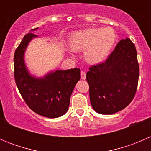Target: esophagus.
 Wrapping results in <instances>:
<instances>
[{"instance_id":"obj_1","label":"esophagus","mask_w":151,"mask_h":151,"mask_svg":"<svg viewBox=\"0 0 151 151\" xmlns=\"http://www.w3.org/2000/svg\"><path fill=\"white\" fill-rule=\"evenodd\" d=\"M80 76H81L82 80H85V79H86V74H85V71H81V72H80Z\"/></svg>"}]
</instances>
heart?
I'll use <instances>...</instances> for the list:
<instances>
[{
  "label": "heart",
  "mask_w": 151,
  "mask_h": 151,
  "mask_svg": "<svg viewBox=\"0 0 151 151\" xmlns=\"http://www.w3.org/2000/svg\"><path fill=\"white\" fill-rule=\"evenodd\" d=\"M116 40L117 34L112 28H91L73 33L70 47L74 52L85 51V60L97 64L106 60Z\"/></svg>",
  "instance_id": "obj_1"
}]
</instances>
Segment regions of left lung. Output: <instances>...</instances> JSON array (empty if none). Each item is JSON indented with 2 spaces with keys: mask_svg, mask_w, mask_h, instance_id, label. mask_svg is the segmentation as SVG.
<instances>
[{
  "mask_svg": "<svg viewBox=\"0 0 151 151\" xmlns=\"http://www.w3.org/2000/svg\"><path fill=\"white\" fill-rule=\"evenodd\" d=\"M139 69L134 45L126 38L118 42L102 63L87 72L90 100L94 110L112 115L122 110L136 93Z\"/></svg>",
  "mask_w": 151,
  "mask_h": 151,
  "instance_id": "1",
  "label": "left lung"
}]
</instances>
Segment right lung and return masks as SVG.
I'll list each match as a JSON object with an SVG mask.
<instances>
[{"label": "right lung", "instance_id": "add662e5", "mask_svg": "<svg viewBox=\"0 0 151 151\" xmlns=\"http://www.w3.org/2000/svg\"><path fill=\"white\" fill-rule=\"evenodd\" d=\"M36 37L32 33L26 34L15 50V82L24 101L33 112L46 118H59L68 111L70 97L80 79V70L78 68L56 70L50 71L43 77L30 74L24 58L28 44Z\"/></svg>", "mask_w": 151, "mask_h": 151}]
</instances>
